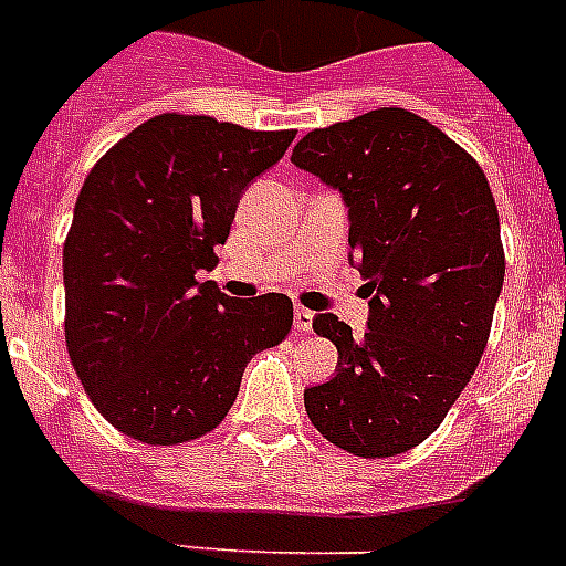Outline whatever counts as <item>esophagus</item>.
I'll use <instances>...</instances> for the list:
<instances>
[{"instance_id": "esophagus-1", "label": "esophagus", "mask_w": 566, "mask_h": 566, "mask_svg": "<svg viewBox=\"0 0 566 566\" xmlns=\"http://www.w3.org/2000/svg\"><path fill=\"white\" fill-rule=\"evenodd\" d=\"M311 327H313V311H307V307H296V331L307 334Z\"/></svg>"}]
</instances>
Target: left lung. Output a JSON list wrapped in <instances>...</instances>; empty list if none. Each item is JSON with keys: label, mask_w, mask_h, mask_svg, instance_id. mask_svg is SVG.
Instances as JSON below:
<instances>
[{"label": "left lung", "mask_w": 566, "mask_h": 566, "mask_svg": "<svg viewBox=\"0 0 566 566\" xmlns=\"http://www.w3.org/2000/svg\"><path fill=\"white\" fill-rule=\"evenodd\" d=\"M293 164L342 192L368 331L334 313L313 331L339 368L305 391L311 422L356 458L420 446L472 379L503 287L497 207L478 160L406 108L307 132Z\"/></svg>", "instance_id": "8db88e82"}]
</instances>
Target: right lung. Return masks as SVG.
<instances>
[{
    "label": "right lung",
    "mask_w": 566,
    "mask_h": 566,
    "mask_svg": "<svg viewBox=\"0 0 566 566\" xmlns=\"http://www.w3.org/2000/svg\"><path fill=\"white\" fill-rule=\"evenodd\" d=\"M296 132H250L203 114H158L85 178L63 247L65 345L99 415L149 446L224 420L247 363L291 334L282 293L232 298L216 282L250 180Z\"/></svg>",
    "instance_id": "obj_1"
}]
</instances>
